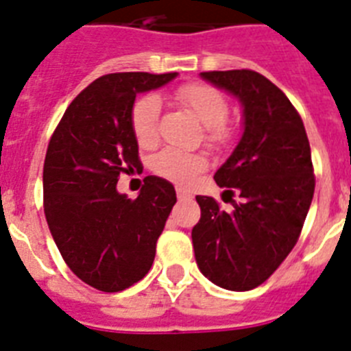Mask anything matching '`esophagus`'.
<instances>
[{"instance_id": "obj_1", "label": "esophagus", "mask_w": 351, "mask_h": 351, "mask_svg": "<svg viewBox=\"0 0 351 351\" xmlns=\"http://www.w3.org/2000/svg\"><path fill=\"white\" fill-rule=\"evenodd\" d=\"M176 196H178V199H189L191 194H189L184 187H176Z\"/></svg>"}]
</instances>
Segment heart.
Listing matches in <instances>:
<instances>
[{
	"label": "heart",
	"mask_w": 351,
	"mask_h": 351,
	"mask_svg": "<svg viewBox=\"0 0 351 351\" xmlns=\"http://www.w3.org/2000/svg\"><path fill=\"white\" fill-rule=\"evenodd\" d=\"M185 109L206 127L208 139L213 143H226L231 138V130L224 121L228 118V102L221 91L208 84H185L175 93ZM160 100L155 95H145L136 100L130 112V125L139 146H152L157 141ZM154 171L173 182L187 184L206 167L205 157L196 154H185L176 148H166L155 155Z\"/></svg>",
	"instance_id": "1"
}]
</instances>
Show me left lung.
I'll return each mask as SVG.
<instances>
[{
    "label": "left lung",
    "instance_id": "left-lung-1",
    "mask_svg": "<svg viewBox=\"0 0 351 351\" xmlns=\"http://www.w3.org/2000/svg\"><path fill=\"white\" fill-rule=\"evenodd\" d=\"M242 106L243 132L213 180L240 194L233 212L196 196L193 245L201 274L231 291L260 286L295 247L315 194L309 139L288 97L254 70L201 72Z\"/></svg>",
    "mask_w": 351,
    "mask_h": 351
}]
</instances>
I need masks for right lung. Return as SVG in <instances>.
<instances>
[{
  "mask_svg": "<svg viewBox=\"0 0 351 351\" xmlns=\"http://www.w3.org/2000/svg\"><path fill=\"white\" fill-rule=\"evenodd\" d=\"M171 74L120 72L95 79L66 108L44 162V212L63 260L100 291H121L148 274L176 193L146 176L136 199L117 189L121 173L139 169L130 112L138 93Z\"/></svg>",
  "mask_w": 351,
  "mask_h": 351,
  "instance_id": "1",
  "label": "right lung"
}]
</instances>
